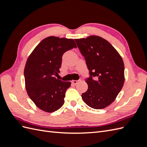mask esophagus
Returning <instances> with one entry per match:
<instances>
[{
	"label": "esophagus",
	"mask_w": 147,
	"mask_h": 147,
	"mask_svg": "<svg viewBox=\"0 0 147 147\" xmlns=\"http://www.w3.org/2000/svg\"><path fill=\"white\" fill-rule=\"evenodd\" d=\"M80 80H72V83L74 84H77Z\"/></svg>",
	"instance_id": "esophagus-1"
}]
</instances>
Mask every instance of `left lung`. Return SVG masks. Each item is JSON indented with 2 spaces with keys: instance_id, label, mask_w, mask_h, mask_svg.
<instances>
[{
  "instance_id": "8db88e82",
  "label": "left lung",
  "mask_w": 147,
  "mask_h": 147,
  "mask_svg": "<svg viewBox=\"0 0 147 147\" xmlns=\"http://www.w3.org/2000/svg\"><path fill=\"white\" fill-rule=\"evenodd\" d=\"M86 61L90 77L85 79L88 89L82 94L90 107L102 109L116 99L124 82L122 57L111 44L99 36L75 39Z\"/></svg>"
}]
</instances>
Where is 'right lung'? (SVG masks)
I'll return each mask as SVG.
<instances>
[{"label": "right lung", "mask_w": 147, "mask_h": 147, "mask_svg": "<svg viewBox=\"0 0 147 147\" xmlns=\"http://www.w3.org/2000/svg\"><path fill=\"white\" fill-rule=\"evenodd\" d=\"M73 39L50 36L44 38L29 56L24 75L29 97L38 108L53 112L63 105L70 82L56 79L65 52L76 48Z\"/></svg>", "instance_id": "1"}]
</instances>
